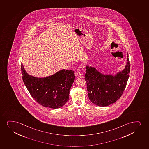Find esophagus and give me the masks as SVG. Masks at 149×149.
<instances>
[{"instance_id":"34e87169","label":"esophagus","mask_w":149,"mask_h":149,"mask_svg":"<svg viewBox=\"0 0 149 149\" xmlns=\"http://www.w3.org/2000/svg\"><path fill=\"white\" fill-rule=\"evenodd\" d=\"M75 75L76 77H77V78H79V77H81V73H80V70H78V71H77L75 72Z\"/></svg>"}]
</instances>
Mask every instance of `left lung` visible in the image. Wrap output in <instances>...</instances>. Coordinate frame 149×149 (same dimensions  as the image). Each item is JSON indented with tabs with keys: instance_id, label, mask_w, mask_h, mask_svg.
Here are the masks:
<instances>
[{
	"instance_id": "left-lung-1",
	"label": "left lung",
	"mask_w": 149,
	"mask_h": 149,
	"mask_svg": "<svg viewBox=\"0 0 149 149\" xmlns=\"http://www.w3.org/2000/svg\"><path fill=\"white\" fill-rule=\"evenodd\" d=\"M85 68V80L87 85L88 97L92 103L99 107H107L121 97L130 71L128 54L125 69L113 75L101 73L89 65H87Z\"/></svg>"
}]
</instances>
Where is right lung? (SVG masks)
<instances>
[{"instance_id": "obj_1", "label": "right lung", "mask_w": 149, "mask_h": 149, "mask_svg": "<svg viewBox=\"0 0 149 149\" xmlns=\"http://www.w3.org/2000/svg\"><path fill=\"white\" fill-rule=\"evenodd\" d=\"M21 70L24 85L38 103L53 109H59L66 104L75 80L73 71L63 69L52 75L39 78L29 74L22 63Z\"/></svg>"}]
</instances>
